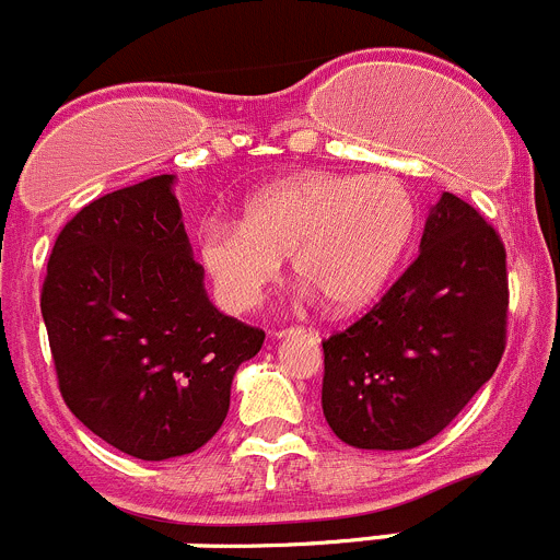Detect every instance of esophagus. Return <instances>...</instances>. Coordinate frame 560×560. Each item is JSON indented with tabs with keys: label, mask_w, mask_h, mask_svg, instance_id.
Returning <instances> with one entry per match:
<instances>
[{
	"label": "esophagus",
	"mask_w": 560,
	"mask_h": 560,
	"mask_svg": "<svg viewBox=\"0 0 560 560\" xmlns=\"http://www.w3.org/2000/svg\"><path fill=\"white\" fill-rule=\"evenodd\" d=\"M290 334H310V337H317V334L315 331H312V328H310V331H306V328H301V326H290V328H279V331H276V337H290Z\"/></svg>",
	"instance_id": "1"
}]
</instances>
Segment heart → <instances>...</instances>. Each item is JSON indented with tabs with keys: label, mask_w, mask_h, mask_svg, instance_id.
I'll return each mask as SVG.
<instances>
[{
	"label": "heart",
	"mask_w": 560,
	"mask_h": 560,
	"mask_svg": "<svg viewBox=\"0 0 560 560\" xmlns=\"http://www.w3.org/2000/svg\"><path fill=\"white\" fill-rule=\"evenodd\" d=\"M415 226L417 203L395 176L310 171L250 198L243 223H207L198 250L234 310L259 304L292 256L298 281L348 312L384 290Z\"/></svg>",
	"instance_id": "b5f03b06"
}]
</instances>
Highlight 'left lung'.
Here are the masks:
<instances>
[{"instance_id":"left-lung-1","label":"left lung","mask_w":560,"mask_h":560,"mask_svg":"<svg viewBox=\"0 0 560 560\" xmlns=\"http://www.w3.org/2000/svg\"><path fill=\"white\" fill-rule=\"evenodd\" d=\"M509 331L498 229L442 192L420 254L342 331L323 339V415L345 445L411 451L445 431L492 378Z\"/></svg>"}]
</instances>
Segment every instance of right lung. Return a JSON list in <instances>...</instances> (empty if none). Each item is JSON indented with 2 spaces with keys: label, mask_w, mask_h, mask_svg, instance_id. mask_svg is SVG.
Wrapping results in <instances>:
<instances>
[{
  "label": "right lung",
  "mask_w": 560,
  "mask_h": 560,
  "mask_svg": "<svg viewBox=\"0 0 560 560\" xmlns=\"http://www.w3.org/2000/svg\"><path fill=\"white\" fill-rule=\"evenodd\" d=\"M162 174L82 207L60 229L40 312L71 415L143 462L215 436L232 378L265 331L209 304L182 209Z\"/></svg>",
  "instance_id": "1"
}]
</instances>
